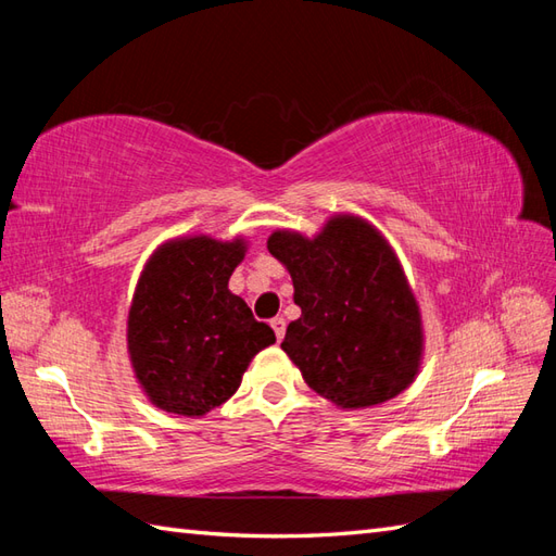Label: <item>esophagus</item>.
Instances as JSON below:
<instances>
[{"mask_svg": "<svg viewBox=\"0 0 556 556\" xmlns=\"http://www.w3.org/2000/svg\"><path fill=\"white\" fill-rule=\"evenodd\" d=\"M271 329H275V337H277V341H281V339H285V332H287V320H285V317H271Z\"/></svg>", "mask_w": 556, "mask_h": 556, "instance_id": "34e87169", "label": "esophagus"}]
</instances>
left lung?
Segmentation results:
<instances>
[{"mask_svg":"<svg viewBox=\"0 0 556 556\" xmlns=\"http://www.w3.org/2000/svg\"><path fill=\"white\" fill-rule=\"evenodd\" d=\"M267 248L293 279L301 317L281 349L308 387L341 408L404 392L420 363V313L382 236L361 219L334 217L313 241L277 231Z\"/></svg>","mask_w":556,"mask_h":556,"instance_id":"left-lung-1","label":"left lung"}]
</instances>
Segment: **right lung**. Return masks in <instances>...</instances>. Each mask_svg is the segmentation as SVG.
<instances>
[{
    "label": "right lung",
    "mask_w": 556,
    "mask_h": 556,
    "mask_svg": "<svg viewBox=\"0 0 556 556\" xmlns=\"http://www.w3.org/2000/svg\"><path fill=\"white\" fill-rule=\"evenodd\" d=\"M241 260V241L207 236L172 241L152 255L128 313V351L155 406L205 416L239 389L255 353L275 344L271 327L227 287Z\"/></svg>",
    "instance_id": "right-lung-1"
}]
</instances>
